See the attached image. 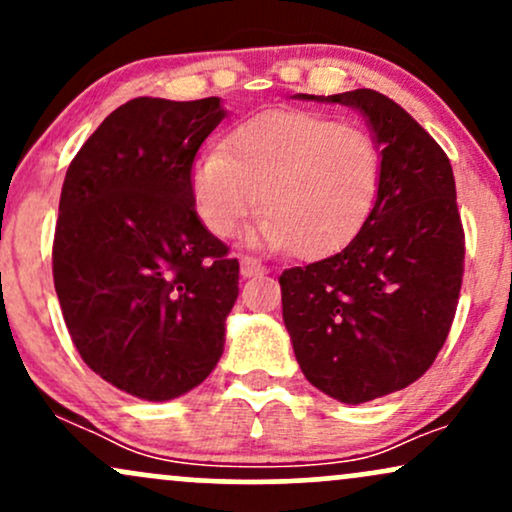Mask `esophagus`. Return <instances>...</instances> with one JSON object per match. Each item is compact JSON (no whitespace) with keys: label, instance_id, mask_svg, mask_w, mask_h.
Wrapping results in <instances>:
<instances>
[{"label":"esophagus","instance_id":"34e87169","mask_svg":"<svg viewBox=\"0 0 512 512\" xmlns=\"http://www.w3.org/2000/svg\"><path fill=\"white\" fill-rule=\"evenodd\" d=\"M262 272H264V267L255 260V257H243V260H240V274L243 276H257Z\"/></svg>","mask_w":512,"mask_h":512}]
</instances>
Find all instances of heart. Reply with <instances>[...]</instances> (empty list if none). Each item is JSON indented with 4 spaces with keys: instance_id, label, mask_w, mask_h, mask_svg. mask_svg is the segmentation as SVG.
Listing matches in <instances>:
<instances>
[{
    "instance_id": "obj_1",
    "label": "heart",
    "mask_w": 512,
    "mask_h": 512,
    "mask_svg": "<svg viewBox=\"0 0 512 512\" xmlns=\"http://www.w3.org/2000/svg\"><path fill=\"white\" fill-rule=\"evenodd\" d=\"M383 182V146L368 129L303 110L240 122L192 170V199L214 236L231 238L262 209L257 240L317 257L366 221Z\"/></svg>"
}]
</instances>
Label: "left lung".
I'll return each mask as SVG.
<instances>
[{
  "mask_svg": "<svg viewBox=\"0 0 512 512\" xmlns=\"http://www.w3.org/2000/svg\"><path fill=\"white\" fill-rule=\"evenodd\" d=\"M366 117L383 182L351 243L279 276L284 325L303 375L339 402L404 390L436 361L464 274V228L450 158L407 110L373 88L308 96Z\"/></svg>",
  "mask_w": 512,
  "mask_h": 512,
  "instance_id": "8db88e82",
  "label": "left lung"
}]
</instances>
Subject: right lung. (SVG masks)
I'll list each match as a JSON object with an SVG mask.
<instances>
[{
  "instance_id": "1",
  "label": "right lung",
  "mask_w": 512,
  "mask_h": 512,
  "mask_svg": "<svg viewBox=\"0 0 512 512\" xmlns=\"http://www.w3.org/2000/svg\"><path fill=\"white\" fill-rule=\"evenodd\" d=\"M219 98H134L69 163L52 276L93 373L149 402L197 387L223 354L240 264L199 221L192 163Z\"/></svg>"
}]
</instances>
